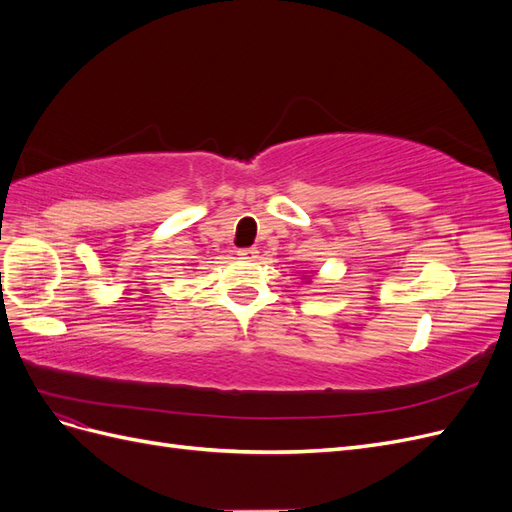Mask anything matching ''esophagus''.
I'll use <instances>...</instances> for the list:
<instances>
[{"label":"esophagus","instance_id":"1","mask_svg":"<svg viewBox=\"0 0 512 512\" xmlns=\"http://www.w3.org/2000/svg\"><path fill=\"white\" fill-rule=\"evenodd\" d=\"M241 258H245V260H254V258H258V250L256 247H241V250L237 252Z\"/></svg>","mask_w":512,"mask_h":512}]
</instances>
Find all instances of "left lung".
I'll return each mask as SVG.
<instances>
[{
	"instance_id": "obj_1",
	"label": "left lung",
	"mask_w": 512,
	"mask_h": 512,
	"mask_svg": "<svg viewBox=\"0 0 512 512\" xmlns=\"http://www.w3.org/2000/svg\"><path fill=\"white\" fill-rule=\"evenodd\" d=\"M305 280H312V277H305Z\"/></svg>"
}]
</instances>
